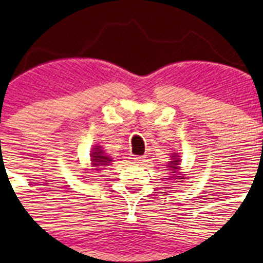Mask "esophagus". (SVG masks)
<instances>
[{
	"mask_svg": "<svg viewBox=\"0 0 263 263\" xmlns=\"http://www.w3.org/2000/svg\"><path fill=\"white\" fill-rule=\"evenodd\" d=\"M131 160L135 164H142L145 161V156H134V158H131Z\"/></svg>",
	"mask_w": 263,
	"mask_h": 263,
	"instance_id": "esophagus-1",
	"label": "esophagus"
}]
</instances>
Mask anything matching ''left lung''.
Returning <instances> with one entry per match:
<instances>
[{
    "label": "left lung",
    "mask_w": 263,
    "mask_h": 263,
    "mask_svg": "<svg viewBox=\"0 0 263 263\" xmlns=\"http://www.w3.org/2000/svg\"><path fill=\"white\" fill-rule=\"evenodd\" d=\"M179 163H181V160H179V156H177V154L173 153V156H172V161H169L168 166H166V168H169L168 171H171V173L173 174V177H171V178L184 179V178H183V176H178ZM178 182H181V181H178Z\"/></svg>",
    "instance_id": "left-lung-1"
}]
</instances>
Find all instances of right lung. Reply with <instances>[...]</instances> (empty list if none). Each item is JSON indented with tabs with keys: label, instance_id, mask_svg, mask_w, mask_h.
<instances>
[{
	"label": "right lung",
	"instance_id": "right-lung-1",
	"mask_svg": "<svg viewBox=\"0 0 263 263\" xmlns=\"http://www.w3.org/2000/svg\"><path fill=\"white\" fill-rule=\"evenodd\" d=\"M90 156H91V165L95 166L94 171H102V169H104L103 166L109 165V163L112 161V158L105 155L104 151L102 150V146L92 147Z\"/></svg>",
	"mask_w": 263,
	"mask_h": 263
}]
</instances>
